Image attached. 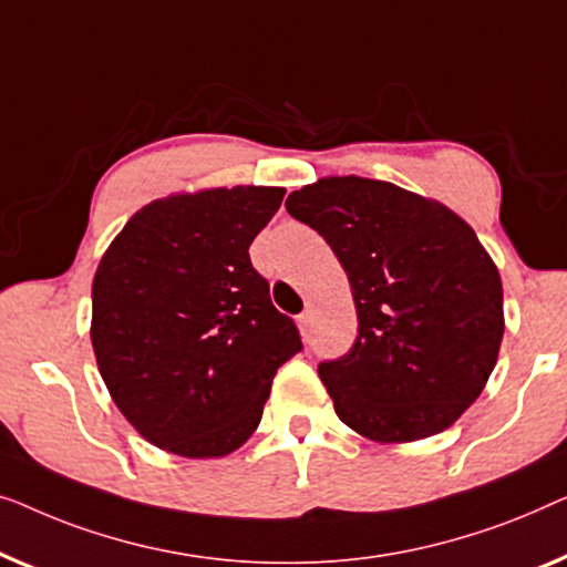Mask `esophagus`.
<instances>
[{
  "label": "esophagus",
  "instance_id": "1",
  "mask_svg": "<svg viewBox=\"0 0 567 567\" xmlns=\"http://www.w3.org/2000/svg\"><path fill=\"white\" fill-rule=\"evenodd\" d=\"M298 326H300L302 337H310V331H313V310H306V313H300Z\"/></svg>",
  "mask_w": 567,
  "mask_h": 567
}]
</instances>
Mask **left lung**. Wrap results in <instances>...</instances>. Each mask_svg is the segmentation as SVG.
<instances>
[{"label": "left lung", "instance_id": "8db88e82", "mask_svg": "<svg viewBox=\"0 0 567 567\" xmlns=\"http://www.w3.org/2000/svg\"><path fill=\"white\" fill-rule=\"evenodd\" d=\"M352 285L357 339L318 364L337 416L372 442L452 426L483 393L504 339V287L475 230L390 182L323 177L287 197Z\"/></svg>", "mask_w": 567, "mask_h": 567}]
</instances>
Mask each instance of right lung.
<instances>
[{"label":"right lung","instance_id":"right-lung-1","mask_svg":"<svg viewBox=\"0 0 567 567\" xmlns=\"http://www.w3.org/2000/svg\"><path fill=\"white\" fill-rule=\"evenodd\" d=\"M282 187H218L143 205L92 282V347L117 409L143 440L223 457L259 426L269 388L302 349L269 300L249 246Z\"/></svg>","mask_w":567,"mask_h":567}]
</instances>
